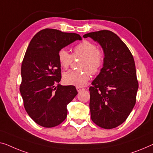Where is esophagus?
<instances>
[{
  "instance_id": "obj_1",
  "label": "esophagus",
  "mask_w": 153,
  "mask_h": 153,
  "mask_svg": "<svg viewBox=\"0 0 153 153\" xmlns=\"http://www.w3.org/2000/svg\"><path fill=\"white\" fill-rule=\"evenodd\" d=\"M76 89H77V91H78V92H81V91H84V89H85V88H83V87H79V86H77Z\"/></svg>"
}]
</instances>
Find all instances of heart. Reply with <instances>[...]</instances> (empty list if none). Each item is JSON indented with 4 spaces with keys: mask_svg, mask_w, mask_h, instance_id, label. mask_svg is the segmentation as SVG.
Listing matches in <instances>:
<instances>
[{
    "mask_svg": "<svg viewBox=\"0 0 153 153\" xmlns=\"http://www.w3.org/2000/svg\"><path fill=\"white\" fill-rule=\"evenodd\" d=\"M74 58L81 57L82 60L79 64L82 70L69 71L63 74L64 82L69 85L82 87L88 82L90 79V73L95 74L102 67L104 60V54L102 50L97 49L94 43L88 40H83L73 49V56L67 49H61L58 53V61L61 67L67 69Z\"/></svg>",
    "mask_w": 153,
    "mask_h": 153,
    "instance_id": "heart-1",
    "label": "heart"
}]
</instances>
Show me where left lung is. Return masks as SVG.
I'll return each instance as SVG.
<instances>
[{"mask_svg":"<svg viewBox=\"0 0 153 153\" xmlns=\"http://www.w3.org/2000/svg\"><path fill=\"white\" fill-rule=\"evenodd\" d=\"M83 37L98 43L104 54L103 67L89 88L91 120L103 128H113L126 121L135 106L138 90L135 61L112 31H95Z\"/></svg>","mask_w":153,"mask_h":153,"instance_id":"8db88e82","label":"left lung"}]
</instances>
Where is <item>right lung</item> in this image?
Segmentation results:
<instances>
[{"label": "right lung", "instance_id": "add662e5", "mask_svg": "<svg viewBox=\"0 0 153 153\" xmlns=\"http://www.w3.org/2000/svg\"><path fill=\"white\" fill-rule=\"evenodd\" d=\"M77 40H82L79 34L45 29L33 36L27 48L20 92L27 113L41 126L60 124L67 117V104L77 94L74 86H55L61 79L59 50Z\"/></svg>", "mask_w": 153, "mask_h": 153}]
</instances>
